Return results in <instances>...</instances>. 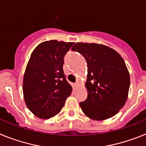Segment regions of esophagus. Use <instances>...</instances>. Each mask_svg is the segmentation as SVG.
I'll return each instance as SVG.
<instances>
[{"instance_id": "esophagus-1", "label": "esophagus", "mask_w": 146, "mask_h": 146, "mask_svg": "<svg viewBox=\"0 0 146 146\" xmlns=\"http://www.w3.org/2000/svg\"><path fill=\"white\" fill-rule=\"evenodd\" d=\"M79 85H80L79 82H75V83H74V86H75V87H77V86H79Z\"/></svg>"}]
</instances>
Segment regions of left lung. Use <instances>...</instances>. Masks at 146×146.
I'll list each match as a JSON object with an SVG mask.
<instances>
[{"label":"left lung","instance_id":"obj_1","mask_svg":"<svg viewBox=\"0 0 146 146\" xmlns=\"http://www.w3.org/2000/svg\"><path fill=\"white\" fill-rule=\"evenodd\" d=\"M72 50L80 53L88 64V94L80 102L82 112L96 121L114 116L124 106L130 86L123 59L113 49L99 44L79 42Z\"/></svg>","mask_w":146,"mask_h":146}]
</instances>
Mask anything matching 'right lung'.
<instances>
[{
    "label": "right lung",
    "instance_id": "obj_1",
    "mask_svg": "<svg viewBox=\"0 0 146 146\" xmlns=\"http://www.w3.org/2000/svg\"><path fill=\"white\" fill-rule=\"evenodd\" d=\"M73 42L51 40L38 44L31 53L23 78V94L28 109L42 119L61 110L72 88L66 79L64 56Z\"/></svg>",
    "mask_w": 146,
    "mask_h": 146
}]
</instances>
